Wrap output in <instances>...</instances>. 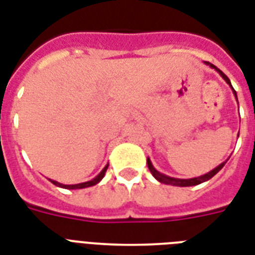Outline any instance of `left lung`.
<instances>
[{
  "label": "left lung",
  "instance_id": "1",
  "mask_svg": "<svg viewBox=\"0 0 255 255\" xmlns=\"http://www.w3.org/2000/svg\"><path fill=\"white\" fill-rule=\"evenodd\" d=\"M206 64H209L210 67H213L214 69H215V71H218L219 75L222 76L223 79H225V80L227 81V84L231 85L230 80H229V77H227V76L225 75V73H223L222 71H221V69H218V68L215 67V65H213V64L207 63V61H206ZM231 88H233V87H231ZM233 91H234V88H233ZM234 95H236V97H237V92H236V91H234ZM225 163H226V162H223L222 164H219V166L217 167V168H214L213 171H210V172H207V174H205V175H202V176H198V178H191V179H176V178H170V176H167V175L160 174L159 171H156V170H155V168H153L152 163L149 162V159H147V164H148L149 171L152 172L153 176H155V178H156V179H158L159 182H160V183L172 184V186H179V187H188V186H197V184L203 183V182H206V180L211 179L214 175L217 174V172H218V171L221 170V168H222L223 166H225Z\"/></svg>",
  "mask_w": 255,
  "mask_h": 255
}]
</instances>
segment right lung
Here are the masks:
<instances>
[{"mask_svg":"<svg viewBox=\"0 0 255 255\" xmlns=\"http://www.w3.org/2000/svg\"><path fill=\"white\" fill-rule=\"evenodd\" d=\"M107 168H108V166L104 167L102 172L97 175L95 179L89 180V182H84V183H79V184H61V183H58V182H54V180H50V182H52V183H53V184H56V186H58V187L69 188V190H75V188H85V187H89V186H95V184H96V183H99V182H100V180L103 179V176H104V174H106Z\"/></svg>","mask_w":255,"mask_h":255,"instance_id":"1","label":"right lung"}]
</instances>
